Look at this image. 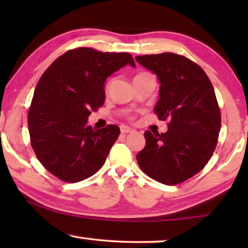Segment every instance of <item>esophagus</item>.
I'll list each match as a JSON object with an SVG mask.
<instances>
[{
  "label": "esophagus",
  "instance_id": "34e87169",
  "mask_svg": "<svg viewBox=\"0 0 248 248\" xmlns=\"http://www.w3.org/2000/svg\"><path fill=\"white\" fill-rule=\"evenodd\" d=\"M120 131L123 132V133H129V132L136 131V130H134L133 128L128 127V125H121V127H120Z\"/></svg>",
  "mask_w": 248,
  "mask_h": 248
}]
</instances>
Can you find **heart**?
I'll return each mask as SVG.
<instances>
[{
  "instance_id": "b5f03b06",
  "label": "heart",
  "mask_w": 248,
  "mask_h": 248,
  "mask_svg": "<svg viewBox=\"0 0 248 248\" xmlns=\"http://www.w3.org/2000/svg\"><path fill=\"white\" fill-rule=\"evenodd\" d=\"M142 74H144V73H140V74H138V75H142ZM138 75H137V77H138ZM107 87H108V85H107Z\"/></svg>"
}]
</instances>
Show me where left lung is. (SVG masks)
Wrapping results in <instances>:
<instances>
[{
  "instance_id": "left-lung-1",
  "label": "left lung",
  "mask_w": 248,
  "mask_h": 248,
  "mask_svg": "<svg viewBox=\"0 0 248 248\" xmlns=\"http://www.w3.org/2000/svg\"><path fill=\"white\" fill-rule=\"evenodd\" d=\"M136 60L156 74L161 86L154 111L170 121L165 133L144 132L138 164L158 183H183L203 169L217 146L221 112L215 90L204 71L186 57L164 52Z\"/></svg>"
}]
</instances>
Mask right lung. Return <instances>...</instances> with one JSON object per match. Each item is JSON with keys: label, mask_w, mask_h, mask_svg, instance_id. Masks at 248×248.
<instances>
[{"label": "right lung", "mask_w": 248, "mask_h": 248, "mask_svg": "<svg viewBox=\"0 0 248 248\" xmlns=\"http://www.w3.org/2000/svg\"><path fill=\"white\" fill-rule=\"evenodd\" d=\"M127 64L136 68L130 53L78 48L40 78L28 111L29 134L37 158L59 179L81 182L104 165L120 129L92 128L87 118L103 106L107 78Z\"/></svg>", "instance_id": "1"}]
</instances>
